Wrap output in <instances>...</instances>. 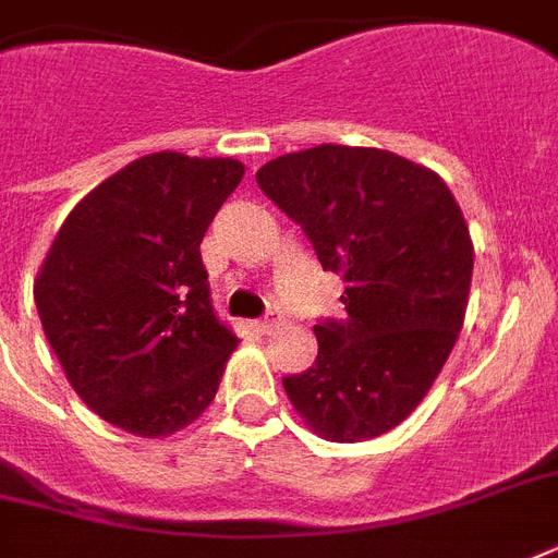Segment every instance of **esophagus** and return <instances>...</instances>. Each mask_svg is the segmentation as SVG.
<instances>
[{"instance_id":"1","label":"esophagus","mask_w":558,"mask_h":558,"mask_svg":"<svg viewBox=\"0 0 558 558\" xmlns=\"http://www.w3.org/2000/svg\"><path fill=\"white\" fill-rule=\"evenodd\" d=\"M278 324H280V315L271 313V315H266V318H260V322H254L252 327L257 332H271V330H275V327H278Z\"/></svg>"}]
</instances>
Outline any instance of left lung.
I'll list each match as a JSON object with an SVG mask.
<instances>
[{
  "instance_id": "8db88e82",
  "label": "left lung",
  "mask_w": 558,
  "mask_h": 558,
  "mask_svg": "<svg viewBox=\"0 0 558 558\" xmlns=\"http://www.w3.org/2000/svg\"><path fill=\"white\" fill-rule=\"evenodd\" d=\"M257 185L344 278L348 322L315 324L318 356L283 390L332 442L397 428L440 376L466 318L475 245L434 170L379 147L278 156Z\"/></svg>"
}]
</instances>
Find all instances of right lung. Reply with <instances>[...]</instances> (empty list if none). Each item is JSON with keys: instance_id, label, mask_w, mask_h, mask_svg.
I'll list each match as a JSON object with an SVG mask.
<instances>
[{"instance_id": "add662e5", "label": "right lung", "mask_w": 558, "mask_h": 558, "mask_svg": "<svg viewBox=\"0 0 558 558\" xmlns=\"http://www.w3.org/2000/svg\"><path fill=\"white\" fill-rule=\"evenodd\" d=\"M243 161L161 150L89 191L34 280L39 322L86 405L168 437L214 402L236 336L217 322L199 243Z\"/></svg>"}]
</instances>
